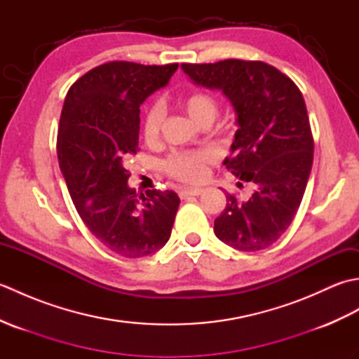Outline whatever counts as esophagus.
I'll use <instances>...</instances> for the list:
<instances>
[{"instance_id":"esophagus-1","label":"esophagus","mask_w":359,"mask_h":359,"mask_svg":"<svg viewBox=\"0 0 359 359\" xmlns=\"http://www.w3.org/2000/svg\"><path fill=\"white\" fill-rule=\"evenodd\" d=\"M203 191L202 188H180L179 189V196L182 199H187L189 196H199Z\"/></svg>"}]
</instances>
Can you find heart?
I'll use <instances>...</instances> for the list:
<instances>
[{"mask_svg":"<svg viewBox=\"0 0 359 359\" xmlns=\"http://www.w3.org/2000/svg\"><path fill=\"white\" fill-rule=\"evenodd\" d=\"M180 106L196 123L202 126L211 125L219 114L217 98L205 93L194 90L180 100ZM162 109L157 104H152L144 112L142 131L147 142H156L162 126ZM215 160V152L210 149H193V151H174L165 158L162 168L168 177L182 184H199L205 180L208 172V165Z\"/></svg>","mask_w":359,"mask_h":359,"instance_id":"heart-1","label":"heart"}]
</instances>
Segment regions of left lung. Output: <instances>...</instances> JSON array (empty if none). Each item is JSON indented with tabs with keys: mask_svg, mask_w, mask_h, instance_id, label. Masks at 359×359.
<instances>
[{
	"mask_svg": "<svg viewBox=\"0 0 359 359\" xmlns=\"http://www.w3.org/2000/svg\"><path fill=\"white\" fill-rule=\"evenodd\" d=\"M182 69L197 85L220 89L230 98L239 129L224 165L255 187L245 201L226 193L215 233L241 251L270 247L292 225L313 163V134L301 90L264 62L230 58L184 63Z\"/></svg>",
	"mask_w": 359,
	"mask_h": 359,
	"instance_id": "left-lung-1",
	"label": "left lung"
}]
</instances>
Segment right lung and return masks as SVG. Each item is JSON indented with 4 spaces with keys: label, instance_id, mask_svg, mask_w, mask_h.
<instances>
[{
    "label": "right lung",
    "instance_id": "add662e5",
    "mask_svg": "<svg viewBox=\"0 0 359 359\" xmlns=\"http://www.w3.org/2000/svg\"><path fill=\"white\" fill-rule=\"evenodd\" d=\"M179 65L109 62L67 90L57 152L81 220L103 245L125 257L156 253L171 236L180 199L174 191L137 194L126 160L139 151L140 104Z\"/></svg>",
    "mask_w": 359,
    "mask_h": 359
}]
</instances>
